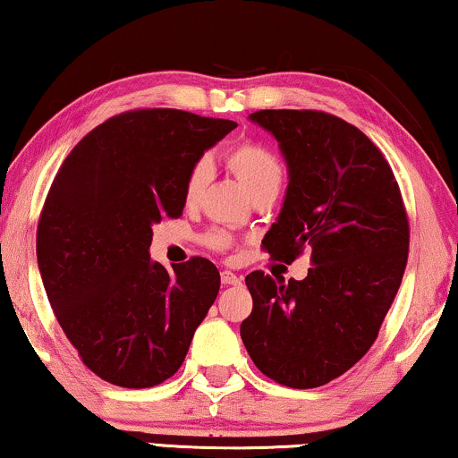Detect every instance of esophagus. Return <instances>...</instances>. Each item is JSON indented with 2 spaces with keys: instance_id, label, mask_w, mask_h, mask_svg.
<instances>
[{
  "instance_id": "1",
  "label": "esophagus",
  "mask_w": 458,
  "mask_h": 458,
  "mask_svg": "<svg viewBox=\"0 0 458 458\" xmlns=\"http://www.w3.org/2000/svg\"><path fill=\"white\" fill-rule=\"evenodd\" d=\"M222 283L224 285H241V276H236L234 272L224 270L222 272Z\"/></svg>"
}]
</instances>
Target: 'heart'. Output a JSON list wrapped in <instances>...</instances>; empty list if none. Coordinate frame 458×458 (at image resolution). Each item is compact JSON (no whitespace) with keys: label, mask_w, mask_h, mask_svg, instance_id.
I'll use <instances>...</instances> for the list:
<instances>
[{"label":"heart","mask_w":458,"mask_h":458,"mask_svg":"<svg viewBox=\"0 0 458 458\" xmlns=\"http://www.w3.org/2000/svg\"><path fill=\"white\" fill-rule=\"evenodd\" d=\"M225 165L228 169L241 179L242 186L247 192L256 196L264 190H279L283 182V165L272 149H268L262 143L256 141H242L236 143L225 152ZM211 179V166L207 160L196 162L192 169L188 171L186 183H183V199L188 205H196L200 200L202 192H205L207 183ZM207 242L213 249H228L233 242L225 230H213L207 234Z\"/></svg>","instance_id":"heart-1"}]
</instances>
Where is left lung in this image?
<instances>
[{
  "label": "left lung",
  "mask_w": 458,
  "mask_h": 458,
  "mask_svg": "<svg viewBox=\"0 0 458 458\" xmlns=\"http://www.w3.org/2000/svg\"><path fill=\"white\" fill-rule=\"evenodd\" d=\"M249 118L279 141L289 183L262 245L302 281L245 276L253 310L241 323L258 369L292 389L343 376L369 351L408 262L410 225L389 162L357 126L312 109H262Z\"/></svg>",
  "instance_id": "left-lung-1"
}]
</instances>
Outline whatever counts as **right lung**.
<instances>
[{
	"mask_svg": "<svg viewBox=\"0 0 458 458\" xmlns=\"http://www.w3.org/2000/svg\"><path fill=\"white\" fill-rule=\"evenodd\" d=\"M236 126L182 109H135L92 129L56 173L38 224L46 296L84 366L124 389L171 378L219 292L205 258H149L152 225L179 217L183 183Z\"/></svg>",
	"mask_w": 458,
	"mask_h": 458,
	"instance_id": "obj_1",
	"label": "right lung"
}]
</instances>
